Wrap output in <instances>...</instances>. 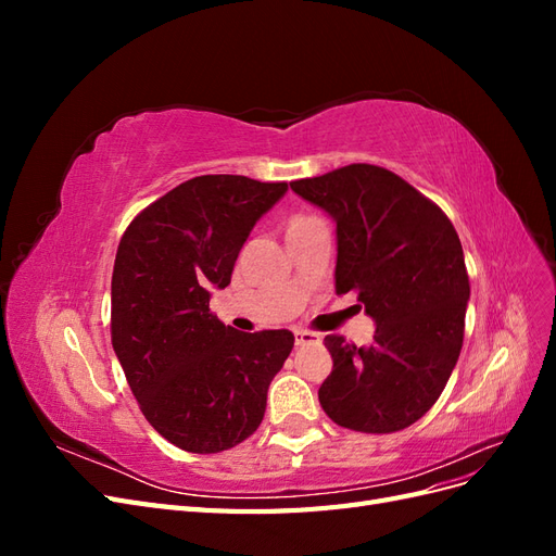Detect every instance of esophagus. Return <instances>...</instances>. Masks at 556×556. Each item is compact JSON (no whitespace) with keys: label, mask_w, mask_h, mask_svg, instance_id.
Wrapping results in <instances>:
<instances>
[{"label":"esophagus","mask_w":556,"mask_h":556,"mask_svg":"<svg viewBox=\"0 0 556 556\" xmlns=\"http://www.w3.org/2000/svg\"><path fill=\"white\" fill-rule=\"evenodd\" d=\"M319 341V333L308 331V329H294V343L296 345H311Z\"/></svg>","instance_id":"esophagus-1"}]
</instances>
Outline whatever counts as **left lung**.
<instances>
[{
    "mask_svg": "<svg viewBox=\"0 0 556 556\" xmlns=\"http://www.w3.org/2000/svg\"><path fill=\"white\" fill-rule=\"evenodd\" d=\"M290 188L336 223V294L357 292L376 333L368 348L325 336L333 359L319 406L339 427L392 433L415 425L452 376L470 296L450 217L401 176L348 164Z\"/></svg>",
    "mask_w": 556,
    "mask_h": 556,
    "instance_id": "obj_1",
    "label": "left lung"
}]
</instances>
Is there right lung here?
<instances>
[{
	"label": "right lung",
	"mask_w": 556,
	"mask_h": 556,
	"mask_svg": "<svg viewBox=\"0 0 556 556\" xmlns=\"http://www.w3.org/2000/svg\"><path fill=\"white\" fill-rule=\"evenodd\" d=\"M285 192L288 182L197 176L146 206L117 245L111 343L148 422L185 452H223L255 433L292 352V331L243 333L208 308Z\"/></svg>",
	"instance_id": "add662e5"
}]
</instances>
